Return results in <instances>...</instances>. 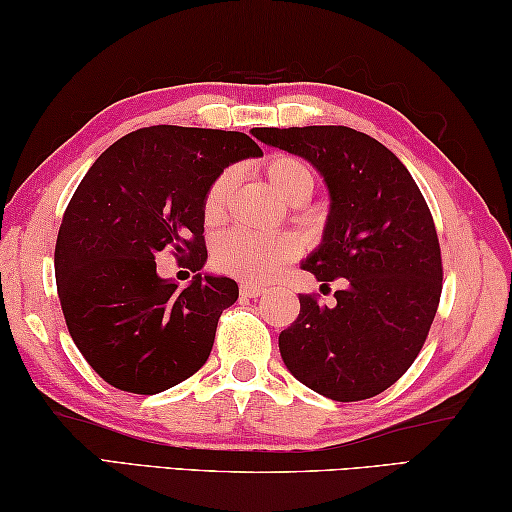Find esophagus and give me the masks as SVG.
<instances>
[{"mask_svg":"<svg viewBox=\"0 0 512 512\" xmlns=\"http://www.w3.org/2000/svg\"><path fill=\"white\" fill-rule=\"evenodd\" d=\"M264 293V287H259L255 282H241V296L244 298H257Z\"/></svg>","mask_w":512,"mask_h":512,"instance_id":"34e87169","label":"esophagus"}]
</instances>
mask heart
I'll return each mask as SVG.
<instances>
[{
    "mask_svg": "<svg viewBox=\"0 0 512 512\" xmlns=\"http://www.w3.org/2000/svg\"><path fill=\"white\" fill-rule=\"evenodd\" d=\"M262 173L277 194L291 205H302L316 189V176L305 162L291 155H273L262 164ZM232 189V173L223 171L212 180L203 198V216L207 223L219 221L225 212ZM296 255L293 239L257 237L248 232L232 230L223 235L214 246V266L221 273L235 275L246 282H264L273 277L282 266H287Z\"/></svg>",
    "mask_w": 512,
    "mask_h": 512,
    "instance_id": "1",
    "label": "heart"
}]
</instances>
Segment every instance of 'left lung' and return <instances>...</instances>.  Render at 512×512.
Masks as SVG:
<instances>
[{
  "instance_id": "8db88e82",
  "label": "left lung",
  "mask_w": 512,
  "mask_h": 512,
  "mask_svg": "<svg viewBox=\"0 0 512 512\" xmlns=\"http://www.w3.org/2000/svg\"><path fill=\"white\" fill-rule=\"evenodd\" d=\"M259 142L309 160L332 198L323 244L302 268L339 282L336 305L300 293L280 334L291 375L336 402L384 393L418 357L443 291L436 225L409 169L348 126L253 128Z\"/></svg>"
}]
</instances>
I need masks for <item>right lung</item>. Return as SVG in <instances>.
I'll use <instances>...</instances> for the list:
<instances>
[{
  "mask_svg": "<svg viewBox=\"0 0 512 512\" xmlns=\"http://www.w3.org/2000/svg\"><path fill=\"white\" fill-rule=\"evenodd\" d=\"M257 155L246 133L149 126L108 146L76 187L58 230L56 287L76 348L110 386L162 393L210 357L237 282L197 273L180 290L154 273V255L171 247L201 271L207 187Z\"/></svg>",
  "mask_w": 512,
  "mask_h": 512,
  "instance_id": "right-lung-1",
  "label": "right lung"
}]
</instances>
